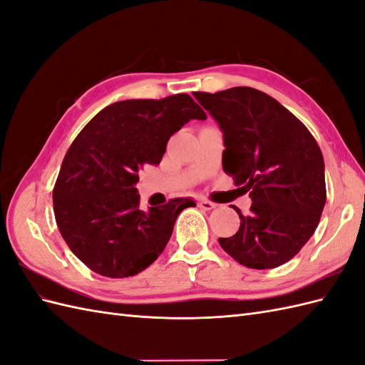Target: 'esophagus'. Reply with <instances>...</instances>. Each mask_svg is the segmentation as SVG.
<instances>
[{"instance_id":"34e87169","label":"esophagus","mask_w":365,"mask_h":365,"mask_svg":"<svg viewBox=\"0 0 365 365\" xmlns=\"http://www.w3.org/2000/svg\"><path fill=\"white\" fill-rule=\"evenodd\" d=\"M199 207H200L202 210L211 211V210L216 208V203H215V202H210V200H207V199H200V200H199Z\"/></svg>"}]
</instances>
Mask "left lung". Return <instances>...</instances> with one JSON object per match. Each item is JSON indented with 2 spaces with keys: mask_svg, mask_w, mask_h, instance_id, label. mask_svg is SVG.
<instances>
[{
  "mask_svg": "<svg viewBox=\"0 0 365 365\" xmlns=\"http://www.w3.org/2000/svg\"><path fill=\"white\" fill-rule=\"evenodd\" d=\"M224 132L222 168L250 191L240 230L219 238L240 264L274 269L302 250L316 232L327 200L324 155L299 118L257 88L194 91Z\"/></svg>",
  "mask_w": 365,
  "mask_h": 365,
  "instance_id": "8db88e82",
  "label": "left lung"
}]
</instances>
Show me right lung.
Listing matches in <instances>:
<instances>
[{
    "mask_svg": "<svg viewBox=\"0 0 365 365\" xmlns=\"http://www.w3.org/2000/svg\"><path fill=\"white\" fill-rule=\"evenodd\" d=\"M207 115L180 93L110 104L65 154L53 190L56 222L71 252L93 272L124 278L149 267L166 247L191 199L140 210L135 185L144 165H160L166 144L190 120Z\"/></svg>",
    "mask_w": 365,
    "mask_h": 365,
    "instance_id": "obj_1",
    "label": "right lung"
}]
</instances>
